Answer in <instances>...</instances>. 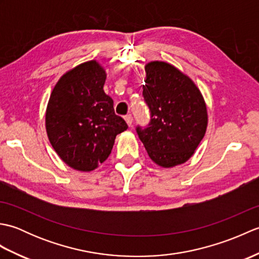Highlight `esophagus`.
Segmentation results:
<instances>
[{
    "label": "esophagus",
    "mask_w": 259,
    "mask_h": 259,
    "mask_svg": "<svg viewBox=\"0 0 259 259\" xmlns=\"http://www.w3.org/2000/svg\"><path fill=\"white\" fill-rule=\"evenodd\" d=\"M124 120H125L126 124H128L129 126H130L131 124H133V121H134V119H133V115H131V114L125 115V117H124Z\"/></svg>",
    "instance_id": "1"
}]
</instances>
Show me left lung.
<instances>
[{
  "label": "left lung",
  "mask_w": 259,
  "mask_h": 259,
  "mask_svg": "<svg viewBox=\"0 0 259 259\" xmlns=\"http://www.w3.org/2000/svg\"><path fill=\"white\" fill-rule=\"evenodd\" d=\"M145 70L142 95L151 121L137 133L153 162L172 168L189 160L205 136L207 104L195 82L175 65L151 61Z\"/></svg>",
  "instance_id": "8db88e82"
}]
</instances>
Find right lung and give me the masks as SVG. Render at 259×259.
Here are the masks:
<instances>
[{
	"label": "right lung",
	"instance_id": "obj_1",
	"mask_svg": "<svg viewBox=\"0 0 259 259\" xmlns=\"http://www.w3.org/2000/svg\"><path fill=\"white\" fill-rule=\"evenodd\" d=\"M106 79L102 65L90 60L67 71L49 99V141L61 160L78 171H92L106 161L115 137L128 129L103 90Z\"/></svg>",
	"mask_w": 259,
	"mask_h": 259
}]
</instances>
